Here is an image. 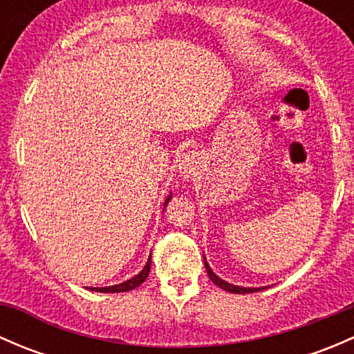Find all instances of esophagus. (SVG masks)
Segmentation results:
<instances>
[{
  "label": "esophagus",
  "instance_id": "1",
  "mask_svg": "<svg viewBox=\"0 0 354 354\" xmlns=\"http://www.w3.org/2000/svg\"><path fill=\"white\" fill-rule=\"evenodd\" d=\"M200 164L202 162H200V156L197 152H185L178 160V171L185 180H188L200 169Z\"/></svg>",
  "mask_w": 354,
  "mask_h": 354
}]
</instances>
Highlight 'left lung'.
<instances>
[{"label": "left lung", "instance_id": "1", "mask_svg": "<svg viewBox=\"0 0 354 354\" xmlns=\"http://www.w3.org/2000/svg\"><path fill=\"white\" fill-rule=\"evenodd\" d=\"M203 263H205V270L207 274H209L210 281H212L216 286H219L221 289H224V291H230V292H236V295H246V292H255V291H262V289H267L269 286H262V288H245V286H236V284H231L227 283V281L221 279L217 274H214V270L210 269L209 262H207V259L203 257Z\"/></svg>", "mask_w": 354, "mask_h": 354}]
</instances>
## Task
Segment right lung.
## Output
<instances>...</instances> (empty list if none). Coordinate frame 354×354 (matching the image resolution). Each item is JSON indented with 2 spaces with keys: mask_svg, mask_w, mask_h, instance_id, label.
<instances>
[{
  "mask_svg": "<svg viewBox=\"0 0 354 354\" xmlns=\"http://www.w3.org/2000/svg\"><path fill=\"white\" fill-rule=\"evenodd\" d=\"M171 197L173 195H167V198L164 200V209H166L167 202H169ZM149 272H151V257H149L147 263L144 266V269L140 270V272L137 274V276H133L131 279L124 281V283H120V284H114V286H106V288H91V291H97V292H123V291H131V289L138 288L142 283H144L145 279H147Z\"/></svg>",
  "mask_w": 354,
  "mask_h": 354,
  "instance_id": "1",
  "label": "right lung"
}]
</instances>
